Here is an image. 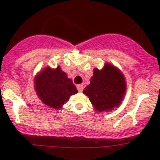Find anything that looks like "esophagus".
I'll use <instances>...</instances> for the list:
<instances>
[{"instance_id":"1","label":"esophagus","mask_w":160,"mask_h":160,"mask_svg":"<svg viewBox=\"0 0 160 160\" xmlns=\"http://www.w3.org/2000/svg\"><path fill=\"white\" fill-rule=\"evenodd\" d=\"M77 90L79 92H82L83 90V84H79L77 85Z\"/></svg>"}]
</instances>
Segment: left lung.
Instances as JSON below:
<instances>
[{
	"label": "left lung",
	"mask_w": 160,
	"mask_h": 160,
	"mask_svg": "<svg viewBox=\"0 0 160 160\" xmlns=\"http://www.w3.org/2000/svg\"><path fill=\"white\" fill-rule=\"evenodd\" d=\"M126 81L116 67L106 62L101 70L93 69L90 83L83 93L96 111H111L119 107L126 93Z\"/></svg>",
	"instance_id": "1"
}]
</instances>
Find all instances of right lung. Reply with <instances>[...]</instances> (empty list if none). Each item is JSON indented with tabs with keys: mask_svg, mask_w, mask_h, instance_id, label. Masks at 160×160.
I'll use <instances>...</instances> for the list:
<instances>
[{
	"mask_svg": "<svg viewBox=\"0 0 160 160\" xmlns=\"http://www.w3.org/2000/svg\"><path fill=\"white\" fill-rule=\"evenodd\" d=\"M34 86L42 102L56 110L62 108L71 95L78 92L72 80L59 66L56 69L48 66L38 72L34 79Z\"/></svg>",
	"mask_w": 160,
	"mask_h": 160,
	"instance_id": "add662e5",
	"label": "right lung"
}]
</instances>
